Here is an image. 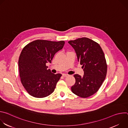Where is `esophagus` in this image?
Wrapping results in <instances>:
<instances>
[{
  "instance_id": "obj_1",
  "label": "esophagus",
  "mask_w": 128,
  "mask_h": 128,
  "mask_svg": "<svg viewBox=\"0 0 128 128\" xmlns=\"http://www.w3.org/2000/svg\"><path fill=\"white\" fill-rule=\"evenodd\" d=\"M68 75V74H62V76H64V77H66V76H67Z\"/></svg>"
}]
</instances>
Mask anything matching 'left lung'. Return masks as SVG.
I'll return each instance as SVG.
<instances>
[{"instance_id": "1", "label": "left lung", "mask_w": 128, "mask_h": 128, "mask_svg": "<svg viewBox=\"0 0 128 128\" xmlns=\"http://www.w3.org/2000/svg\"><path fill=\"white\" fill-rule=\"evenodd\" d=\"M68 43L74 48L84 72L83 76L74 75L76 83L71 90L80 97H88L97 92L105 78L107 64L104 54L98 43L86 38Z\"/></svg>"}]
</instances>
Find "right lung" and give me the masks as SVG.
Returning <instances> with one entry per match:
<instances>
[{
  "label": "right lung",
  "mask_w": 128,
  "mask_h": 128,
  "mask_svg": "<svg viewBox=\"0 0 128 128\" xmlns=\"http://www.w3.org/2000/svg\"><path fill=\"white\" fill-rule=\"evenodd\" d=\"M64 41L36 40L26 46L18 62L21 82L27 92L36 98H44L54 90L61 74L48 69L55 54L62 49Z\"/></svg>",
  "instance_id": "right-lung-1"
}]
</instances>
